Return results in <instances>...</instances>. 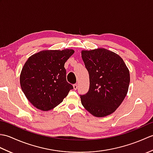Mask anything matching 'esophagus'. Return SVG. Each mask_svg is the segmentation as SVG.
<instances>
[{"label": "esophagus", "mask_w": 153, "mask_h": 153, "mask_svg": "<svg viewBox=\"0 0 153 153\" xmlns=\"http://www.w3.org/2000/svg\"><path fill=\"white\" fill-rule=\"evenodd\" d=\"M73 87H74V90H76L77 89V84H74V85H73Z\"/></svg>", "instance_id": "1"}]
</instances>
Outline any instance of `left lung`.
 Listing matches in <instances>:
<instances>
[{"label": "left lung", "mask_w": 153, "mask_h": 153, "mask_svg": "<svg viewBox=\"0 0 153 153\" xmlns=\"http://www.w3.org/2000/svg\"><path fill=\"white\" fill-rule=\"evenodd\" d=\"M82 57L89 75V89L80 95L87 111L95 117L111 114L128 93L130 76L118 54L103 48L82 51Z\"/></svg>", "instance_id": "obj_1"}]
</instances>
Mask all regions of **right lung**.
Masks as SVG:
<instances>
[{"instance_id": "obj_1", "label": "right lung", "mask_w": 153, "mask_h": 153, "mask_svg": "<svg viewBox=\"0 0 153 153\" xmlns=\"http://www.w3.org/2000/svg\"><path fill=\"white\" fill-rule=\"evenodd\" d=\"M72 49L45 50L28 58L19 76L21 88L37 108L48 111L63 101L73 86L66 81L64 64Z\"/></svg>"}]
</instances>
